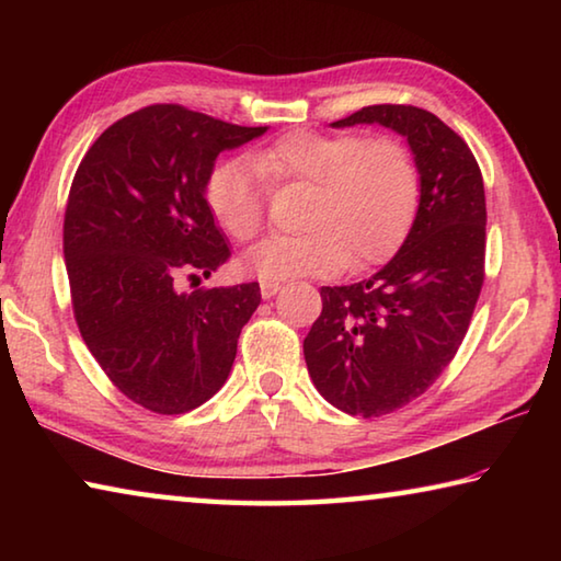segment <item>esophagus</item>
Here are the masks:
<instances>
[{
	"instance_id": "1",
	"label": "esophagus",
	"mask_w": 561,
	"mask_h": 561,
	"mask_svg": "<svg viewBox=\"0 0 561 561\" xmlns=\"http://www.w3.org/2000/svg\"><path fill=\"white\" fill-rule=\"evenodd\" d=\"M279 289H282L279 282H270V279H262V282H260V291H262L264 299H272L274 294H277Z\"/></svg>"
}]
</instances>
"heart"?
<instances>
[{"label": "heart", "mask_w": 561, "mask_h": 561, "mask_svg": "<svg viewBox=\"0 0 561 561\" xmlns=\"http://www.w3.org/2000/svg\"><path fill=\"white\" fill-rule=\"evenodd\" d=\"M309 183L301 234L264 237L242 257L260 279L334 274L391 254L415 220L421 170L393 138L366 140L356 133L291 130L257 150L215 168L207 203L234 240H252L264 222L267 183Z\"/></svg>", "instance_id": "b5f03b06"}]
</instances>
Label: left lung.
Instances as JSON below:
<instances>
[{"label": "left lung", "mask_w": 561, "mask_h": 561, "mask_svg": "<svg viewBox=\"0 0 561 561\" xmlns=\"http://www.w3.org/2000/svg\"><path fill=\"white\" fill-rule=\"evenodd\" d=\"M391 128L421 170L405 240L368 279L321 287V317L304 339L317 391L348 415H386L428 391L455 351L485 279V187L453 128L415 106H366L331 128Z\"/></svg>", "instance_id": "1"}]
</instances>
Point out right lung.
Returning <instances> with one entry per match:
<instances>
[{
    "mask_svg": "<svg viewBox=\"0 0 561 561\" xmlns=\"http://www.w3.org/2000/svg\"><path fill=\"white\" fill-rule=\"evenodd\" d=\"M267 133L173 103L113 123L83 156L64 217V257L83 341L123 396L153 413L193 411L225 386L260 284L183 291L230 247L207 205L222 150Z\"/></svg>",
    "mask_w": 561,
    "mask_h": 561,
    "instance_id": "add662e5",
    "label": "right lung"
}]
</instances>
